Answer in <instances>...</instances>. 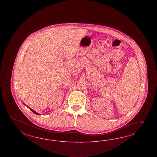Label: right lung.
I'll return each mask as SVG.
<instances>
[{
  "mask_svg": "<svg viewBox=\"0 0 157 157\" xmlns=\"http://www.w3.org/2000/svg\"><path fill=\"white\" fill-rule=\"evenodd\" d=\"M23 104H24V105H25V104H24V103H23ZM27 106V107H28V108L29 109H30V110H32V112H33L34 113V114H38V115H40V114H39V113H37V112H35V111H34V110H33L32 109H31V108H29V107H28V106Z\"/></svg>",
  "mask_w": 157,
  "mask_h": 157,
  "instance_id": "add662e5",
  "label": "right lung"
}]
</instances>
